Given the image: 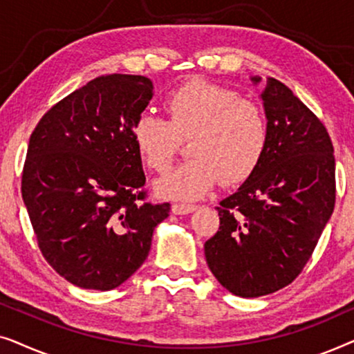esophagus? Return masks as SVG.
Here are the masks:
<instances>
[{
    "instance_id": "obj_1",
    "label": "esophagus",
    "mask_w": 354,
    "mask_h": 354,
    "mask_svg": "<svg viewBox=\"0 0 354 354\" xmlns=\"http://www.w3.org/2000/svg\"><path fill=\"white\" fill-rule=\"evenodd\" d=\"M198 209L196 205H187V203H174L172 212L174 214H190Z\"/></svg>"
}]
</instances>
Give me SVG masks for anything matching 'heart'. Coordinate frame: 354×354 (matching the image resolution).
<instances>
[{
  "mask_svg": "<svg viewBox=\"0 0 354 354\" xmlns=\"http://www.w3.org/2000/svg\"><path fill=\"white\" fill-rule=\"evenodd\" d=\"M169 119L142 113L132 125V140L145 166L166 172L190 137L192 158L161 178L158 192L169 198L195 200L216 185H236L253 176L268 148V122L253 101L229 86L201 79L174 90L164 103Z\"/></svg>",
  "mask_w": 354,
  "mask_h": 354,
  "instance_id": "obj_1",
  "label": "heart"
}]
</instances>
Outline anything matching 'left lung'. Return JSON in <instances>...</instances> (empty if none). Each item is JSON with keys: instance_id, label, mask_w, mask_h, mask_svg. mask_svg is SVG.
Wrapping results in <instances>:
<instances>
[{"instance_id": "obj_1", "label": "left lung", "mask_w": 354, "mask_h": 354, "mask_svg": "<svg viewBox=\"0 0 354 354\" xmlns=\"http://www.w3.org/2000/svg\"><path fill=\"white\" fill-rule=\"evenodd\" d=\"M261 98L264 158L239 192L221 201L219 230L205 243L211 272L243 298L277 292L301 274L337 193L333 145L321 119L272 77Z\"/></svg>"}]
</instances>
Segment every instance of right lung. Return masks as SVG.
I'll return each mask as SVG.
<instances>
[{
  "label": "right lung",
  "mask_w": 354,
  "mask_h": 354,
  "mask_svg": "<svg viewBox=\"0 0 354 354\" xmlns=\"http://www.w3.org/2000/svg\"><path fill=\"white\" fill-rule=\"evenodd\" d=\"M153 88L143 75H100L48 109L30 135L22 198L38 248L80 288L124 283L171 211L169 203L148 201L132 140Z\"/></svg>",
  "instance_id": "add662e5"
}]
</instances>
